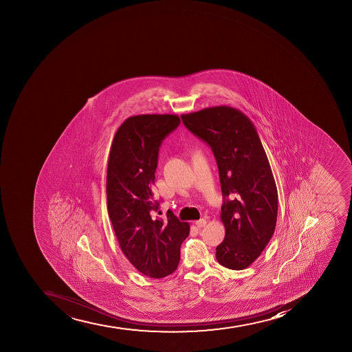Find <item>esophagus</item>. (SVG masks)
<instances>
[{
    "label": "esophagus",
    "mask_w": 352,
    "mask_h": 352,
    "mask_svg": "<svg viewBox=\"0 0 352 352\" xmlns=\"http://www.w3.org/2000/svg\"><path fill=\"white\" fill-rule=\"evenodd\" d=\"M195 224H196L197 228H205L207 221H206L205 218H200L199 221H195Z\"/></svg>",
    "instance_id": "34e87169"
}]
</instances>
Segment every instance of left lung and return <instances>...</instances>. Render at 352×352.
Here are the masks:
<instances>
[{
	"label": "left lung",
	"mask_w": 352,
	"mask_h": 352,
	"mask_svg": "<svg viewBox=\"0 0 352 352\" xmlns=\"http://www.w3.org/2000/svg\"><path fill=\"white\" fill-rule=\"evenodd\" d=\"M181 119L212 147L217 162L225 239L216 248V258L223 267L243 270L265 249L277 223V186L258 131L249 117L228 106Z\"/></svg>",
	"instance_id": "8db88e82"
}]
</instances>
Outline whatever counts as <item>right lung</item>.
<instances>
[{"label": "right lung", "mask_w": 352, "mask_h": 352, "mask_svg": "<svg viewBox=\"0 0 352 352\" xmlns=\"http://www.w3.org/2000/svg\"><path fill=\"white\" fill-rule=\"evenodd\" d=\"M180 124L177 115H138L116 131L107 170V202L112 228L124 256L146 277H166L180 261L189 223L168 210L154 217L157 157L162 140Z\"/></svg>", "instance_id": "obj_1"}]
</instances>
